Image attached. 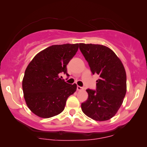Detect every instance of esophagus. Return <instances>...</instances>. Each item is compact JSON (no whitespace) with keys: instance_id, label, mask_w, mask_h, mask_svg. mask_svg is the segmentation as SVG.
Instances as JSON below:
<instances>
[{"instance_id":"1","label":"esophagus","mask_w":147,"mask_h":147,"mask_svg":"<svg viewBox=\"0 0 147 147\" xmlns=\"http://www.w3.org/2000/svg\"><path fill=\"white\" fill-rule=\"evenodd\" d=\"M83 90V88L81 87V86H77V90H78V91H80V90Z\"/></svg>"}]
</instances>
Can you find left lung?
Masks as SVG:
<instances>
[{"label":"left lung","instance_id":"obj_1","mask_svg":"<svg viewBox=\"0 0 147 147\" xmlns=\"http://www.w3.org/2000/svg\"><path fill=\"white\" fill-rule=\"evenodd\" d=\"M80 49L92 73L100 76L96 90H86L88 98L82 104V111L96 121L109 120L119 110L126 95V74L123 64L106 46L80 43Z\"/></svg>","mask_w":147,"mask_h":147}]
</instances>
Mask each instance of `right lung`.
<instances>
[{
  "label": "right lung",
  "mask_w": 147,
  "mask_h": 147,
  "mask_svg": "<svg viewBox=\"0 0 147 147\" xmlns=\"http://www.w3.org/2000/svg\"><path fill=\"white\" fill-rule=\"evenodd\" d=\"M79 44L54 45L36 55L26 68L22 86L26 104L38 116L48 118L63 112L67 98L76 91V84L60 78L76 52Z\"/></svg>",
  "instance_id": "obj_1"
}]
</instances>
